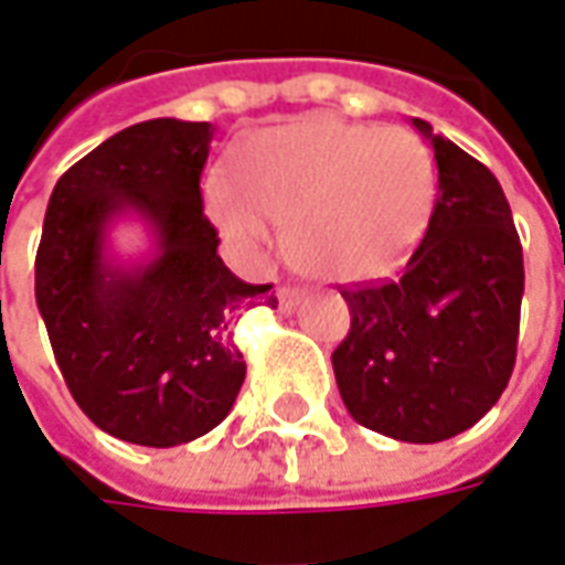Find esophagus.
<instances>
[{"label":"esophagus","mask_w":565,"mask_h":565,"mask_svg":"<svg viewBox=\"0 0 565 565\" xmlns=\"http://www.w3.org/2000/svg\"><path fill=\"white\" fill-rule=\"evenodd\" d=\"M299 299H302V290H297V287H281L278 290V302H281L284 312H294L299 306Z\"/></svg>","instance_id":"esophagus-1"}]
</instances>
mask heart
<instances>
[{
	"instance_id": "obj_1",
	"label": "heart",
	"mask_w": 565,
	"mask_h": 565,
	"mask_svg": "<svg viewBox=\"0 0 565 565\" xmlns=\"http://www.w3.org/2000/svg\"><path fill=\"white\" fill-rule=\"evenodd\" d=\"M439 191L436 157L405 126L337 117L263 129L234 157V182L210 179L206 210L250 263L278 250L324 281L359 284L393 271L427 232Z\"/></svg>"
}]
</instances>
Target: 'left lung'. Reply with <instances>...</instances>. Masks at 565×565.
<instances>
[{
    "instance_id": "obj_1",
    "label": "left lung",
    "mask_w": 565,
    "mask_h": 565,
    "mask_svg": "<svg viewBox=\"0 0 565 565\" xmlns=\"http://www.w3.org/2000/svg\"><path fill=\"white\" fill-rule=\"evenodd\" d=\"M439 167L420 247L395 281L340 290L347 340L331 362L343 405L398 443H443L486 417L516 362L523 244L489 167L414 117Z\"/></svg>"
}]
</instances>
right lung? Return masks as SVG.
Wrapping results in <instances>:
<instances>
[{"label": "right lung", "mask_w": 565, "mask_h": 565, "mask_svg": "<svg viewBox=\"0 0 565 565\" xmlns=\"http://www.w3.org/2000/svg\"><path fill=\"white\" fill-rule=\"evenodd\" d=\"M213 122L160 117L122 129L57 179L36 250V306L76 405L122 443L172 448L232 412L247 364L237 318L271 284L234 278L203 216ZM152 232L138 264L109 256V225Z\"/></svg>", "instance_id": "right-lung-1"}]
</instances>
